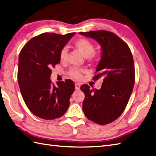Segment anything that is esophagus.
Here are the masks:
<instances>
[{"label": "esophagus", "instance_id": "34e87169", "mask_svg": "<svg viewBox=\"0 0 156 156\" xmlns=\"http://www.w3.org/2000/svg\"><path fill=\"white\" fill-rule=\"evenodd\" d=\"M80 83H75V89L76 90H79L80 89Z\"/></svg>", "mask_w": 156, "mask_h": 156}]
</instances>
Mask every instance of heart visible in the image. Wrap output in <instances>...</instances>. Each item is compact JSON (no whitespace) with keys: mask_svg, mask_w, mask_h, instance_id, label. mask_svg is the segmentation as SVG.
Segmentation results:
<instances>
[{"mask_svg":"<svg viewBox=\"0 0 156 156\" xmlns=\"http://www.w3.org/2000/svg\"><path fill=\"white\" fill-rule=\"evenodd\" d=\"M74 46L85 57H88L90 59H92V58L95 57L94 53H93L95 51V47L91 41H89L88 39H77V41H75ZM67 55V49H65V48H63L60 53V58L62 61L66 60ZM83 71H84L81 70V69H72L70 72H69V74H70V75L73 77L79 79L81 77V73Z\"/></svg>","mask_w":156,"mask_h":156,"instance_id":"obj_1","label":"heart"}]
</instances>
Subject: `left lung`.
<instances>
[{"instance_id":"obj_1","label":"left lung","mask_w":156,"mask_h":156,"mask_svg":"<svg viewBox=\"0 0 156 156\" xmlns=\"http://www.w3.org/2000/svg\"><path fill=\"white\" fill-rule=\"evenodd\" d=\"M92 38L101 48V57L96 68L97 80L103 78L100 89L82 85L85 93L83 110L87 118L100 125L112 123L125 109L135 82L133 58L127 44L115 34L107 30L79 33Z\"/></svg>"}]
</instances>
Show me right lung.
<instances>
[{
	"mask_svg": "<svg viewBox=\"0 0 156 156\" xmlns=\"http://www.w3.org/2000/svg\"><path fill=\"white\" fill-rule=\"evenodd\" d=\"M75 33L61 34L44 33L31 39L20 51L18 83L25 104L34 115L44 119L63 116L75 90L70 79L54 85L51 68L60 63V53Z\"/></svg>",
	"mask_w": 156,
	"mask_h": 156,
	"instance_id": "1",
	"label": "right lung"
}]
</instances>
